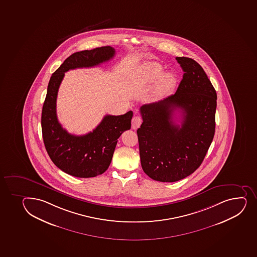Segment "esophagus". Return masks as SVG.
<instances>
[{
	"label": "esophagus",
	"instance_id": "esophagus-1",
	"mask_svg": "<svg viewBox=\"0 0 257 257\" xmlns=\"http://www.w3.org/2000/svg\"><path fill=\"white\" fill-rule=\"evenodd\" d=\"M143 122V119L140 116H134L132 119V127L134 130H137L138 127L140 126Z\"/></svg>",
	"mask_w": 257,
	"mask_h": 257
}]
</instances>
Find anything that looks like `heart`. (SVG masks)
<instances>
[{
    "label": "heart",
    "mask_w": 257,
    "mask_h": 257,
    "mask_svg": "<svg viewBox=\"0 0 257 257\" xmlns=\"http://www.w3.org/2000/svg\"><path fill=\"white\" fill-rule=\"evenodd\" d=\"M160 73H161V69L150 68L147 77L151 81H154L159 77ZM175 83H176V78L175 75L173 74L172 72H165L159 77L157 82L154 95L156 97H161L165 93H169L175 87Z\"/></svg>",
    "instance_id": "1"
}]
</instances>
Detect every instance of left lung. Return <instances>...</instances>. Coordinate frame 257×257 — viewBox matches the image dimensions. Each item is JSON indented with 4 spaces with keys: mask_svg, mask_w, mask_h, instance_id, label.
Returning a JSON list of instances; mask_svg holds the SVG:
<instances>
[{
    "mask_svg": "<svg viewBox=\"0 0 257 257\" xmlns=\"http://www.w3.org/2000/svg\"><path fill=\"white\" fill-rule=\"evenodd\" d=\"M184 71L175 94L140 108L138 128L141 164L146 175L161 182L182 180L198 169L215 133L217 93L193 59L176 57ZM183 110L180 127L175 110Z\"/></svg>",
    "mask_w": 257,
    "mask_h": 257,
    "instance_id": "obj_1",
    "label": "left lung"
}]
</instances>
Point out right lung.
<instances>
[{
  "mask_svg": "<svg viewBox=\"0 0 257 257\" xmlns=\"http://www.w3.org/2000/svg\"><path fill=\"white\" fill-rule=\"evenodd\" d=\"M114 48L103 46L72 54L51 76L41 115L43 140L49 156L63 172L75 177L102 175L111 163L118 138L130 130L133 111L121 115L107 114L93 132L83 136L67 133L56 115L59 87L69 70L92 67L113 58Z\"/></svg>",
  "mask_w": 257,
  "mask_h": 257,
  "instance_id": "add662e5",
  "label": "right lung"
}]
</instances>
